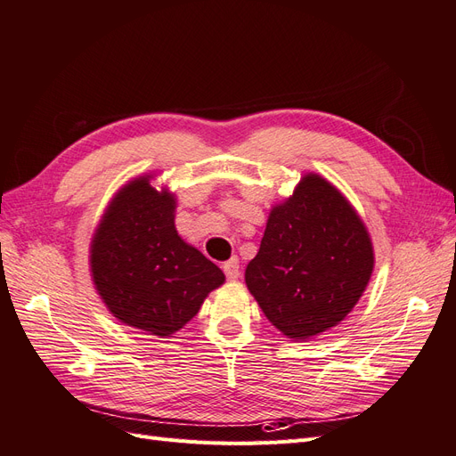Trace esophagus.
<instances>
[{"label": "esophagus", "mask_w": 456, "mask_h": 456, "mask_svg": "<svg viewBox=\"0 0 456 456\" xmlns=\"http://www.w3.org/2000/svg\"><path fill=\"white\" fill-rule=\"evenodd\" d=\"M224 272H225L227 279H231V281H235V279L240 275V267H239V258H237V256H232L231 260H227L224 264Z\"/></svg>", "instance_id": "34e87169"}]
</instances>
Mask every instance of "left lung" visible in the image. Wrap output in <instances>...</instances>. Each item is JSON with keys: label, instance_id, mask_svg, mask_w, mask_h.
<instances>
[{"label": "left lung", "instance_id": "1", "mask_svg": "<svg viewBox=\"0 0 456 456\" xmlns=\"http://www.w3.org/2000/svg\"><path fill=\"white\" fill-rule=\"evenodd\" d=\"M373 272V247L356 209L316 173L277 204L244 281L265 318L306 341L353 312Z\"/></svg>", "mask_w": 456, "mask_h": 456}]
</instances>
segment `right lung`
Wrapping results in <instances>:
<instances>
[{
    "label": "right lung",
    "instance_id": "obj_1",
    "mask_svg": "<svg viewBox=\"0 0 456 456\" xmlns=\"http://www.w3.org/2000/svg\"><path fill=\"white\" fill-rule=\"evenodd\" d=\"M150 175L115 194L90 244V272L113 316L169 337L191 322L225 275L175 229V196Z\"/></svg>",
    "mask_w": 456,
    "mask_h": 456
}]
</instances>
